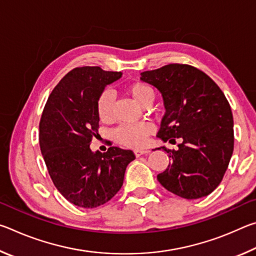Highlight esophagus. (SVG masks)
<instances>
[{
  "instance_id": "34e87169",
  "label": "esophagus",
  "mask_w": 256,
  "mask_h": 256,
  "mask_svg": "<svg viewBox=\"0 0 256 256\" xmlns=\"http://www.w3.org/2000/svg\"><path fill=\"white\" fill-rule=\"evenodd\" d=\"M149 152H150V150H148V149H136V150H134V154H136V157H140V156L146 154Z\"/></svg>"
}]
</instances>
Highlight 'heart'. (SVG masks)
I'll list each match as a JSON object with an SVG mask.
<instances>
[{
  "label": "heart",
  "instance_id": "heart-1",
  "mask_svg": "<svg viewBox=\"0 0 256 256\" xmlns=\"http://www.w3.org/2000/svg\"><path fill=\"white\" fill-rule=\"evenodd\" d=\"M128 92L134 100L142 106L144 104L154 98V90L144 82H134L128 86ZM112 106H114V92L110 89H106L99 94L97 102V110L99 118L104 122H108L112 118ZM152 132V125L148 122H138L126 124L120 126L115 131L116 141L120 144L138 148L146 144V136Z\"/></svg>",
  "mask_w": 256,
  "mask_h": 256
}]
</instances>
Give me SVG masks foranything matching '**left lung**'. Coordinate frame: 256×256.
<instances>
[{
	"label": "left lung",
	"mask_w": 256,
	"mask_h": 256,
	"mask_svg": "<svg viewBox=\"0 0 256 256\" xmlns=\"http://www.w3.org/2000/svg\"><path fill=\"white\" fill-rule=\"evenodd\" d=\"M140 79L162 94L164 112L157 134L177 150L160 146L170 162L157 180L164 188L193 200L218 188L234 151V120L229 102L216 82L198 68L170 64L144 71Z\"/></svg>",
	"instance_id": "8db88e82"
}]
</instances>
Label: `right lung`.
Masks as SVG:
<instances>
[{"mask_svg":"<svg viewBox=\"0 0 256 256\" xmlns=\"http://www.w3.org/2000/svg\"><path fill=\"white\" fill-rule=\"evenodd\" d=\"M120 76L99 66L73 68L55 86L42 112V158L56 188L74 206L92 209L110 201L136 159L133 151L118 146L105 154L90 148L99 128V94Z\"/></svg>","mask_w":256,"mask_h":256,"instance_id":"add662e5","label":"right lung"}]
</instances>
